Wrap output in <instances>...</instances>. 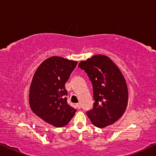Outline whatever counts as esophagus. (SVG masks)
I'll list each match as a JSON object with an SVG mask.
<instances>
[{
	"label": "esophagus",
	"mask_w": 156,
	"mask_h": 156,
	"mask_svg": "<svg viewBox=\"0 0 156 156\" xmlns=\"http://www.w3.org/2000/svg\"><path fill=\"white\" fill-rule=\"evenodd\" d=\"M76 107H77L78 108H81V104H80V103H77L76 104Z\"/></svg>",
	"instance_id": "1"
}]
</instances>
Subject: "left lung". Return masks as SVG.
I'll return each mask as SVG.
<instances>
[{"mask_svg":"<svg viewBox=\"0 0 156 156\" xmlns=\"http://www.w3.org/2000/svg\"><path fill=\"white\" fill-rule=\"evenodd\" d=\"M79 67L89 76L93 87V108L87 113L93 125L100 129L112 124L124 114L129 90L121 70L109 57L94 55L81 61Z\"/></svg>","mask_w":156,"mask_h":156,"instance_id":"1","label":"left lung"}]
</instances>
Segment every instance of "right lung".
<instances>
[{"label": "right lung", "mask_w": 156, "mask_h": 156, "mask_svg": "<svg viewBox=\"0 0 156 156\" xmlns=\"http://www.w3.org/2000/svg\"><path fill=\"white\" fill-rule=\"evenodd\" d=\"M77 62L58 56L46 59L34 74L29 90L31 110L55 127L67 125L76 110L67 103L65 83Z\"/></svg>", "instance_id": "obj_1"}]
</instances>
